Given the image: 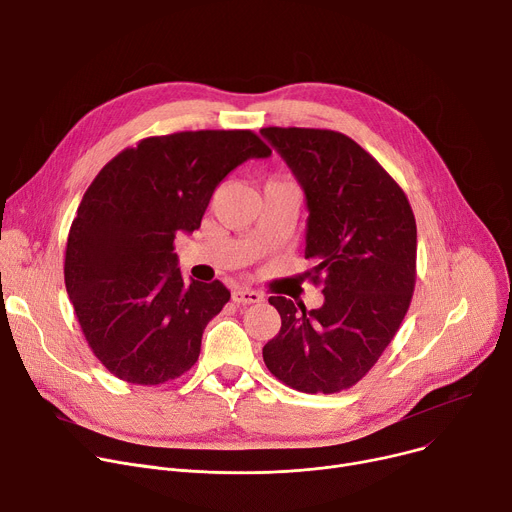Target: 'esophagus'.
Returning a JSON list of instances; mask_svg holds the SVG:
<instances>
[{"label": "esophagus", "mask_w": 512, "mask_h": 512, "mask_svg": "<svg viewBox=\"0 0 512 512\" xmlns=\"http://www.w3.org/2000/svg\"><path fill=\"white\" fill-rule=\"evenodd\" d=\"M232 300L236 304H255V302L263 300V294L257 290H249V288H236L232 292Z\"/></svg>", "instance_id": "esophagus-1"}]
</instances>
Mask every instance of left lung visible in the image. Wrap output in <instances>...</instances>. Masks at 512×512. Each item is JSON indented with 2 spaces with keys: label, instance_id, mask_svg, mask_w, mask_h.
Segmentation results:
<instances>
[{
  "label": "left lung",
  "instance_id": "obj_1",
  "mask_svg": "<svg viewBox=\"0 0 512 512\" xmlns=\"http://www.w3.org/2000/svg\"><path fill=\"white\" fill-rule=\"evenodd\" d=\"M306 195L311 282L321 309L271 296L280 333L263 362L302 393H339L377 364L395 337L416 286L418 232L397 181L348 135L311 127H263Z\"/></svg>",
  "mask_w": 512,
  "mask_h": 512
}]
</instances>
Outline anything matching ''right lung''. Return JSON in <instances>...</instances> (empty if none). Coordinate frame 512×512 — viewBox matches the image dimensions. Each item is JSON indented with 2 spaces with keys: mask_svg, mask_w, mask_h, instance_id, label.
<instances>
[{
  "mask_svg": "<svg viewBox=\"0 0 512 512\" xmlns=\"http://www.w3.org/2000/svg\"><path fill=\"white\" fill-rule=\"evenodd\" d=\"M269 146L251 129L154 135L102 166L65 247V288L94 356L117 379L162 385L199 358L228 288L185 282L179 232L199 228L214 189Z\"/></svg>",
  "mask_w": 512,
  "mask_h": 512,
  "instance_id": "1",
  "label": "right lung"
}]
</instances>
